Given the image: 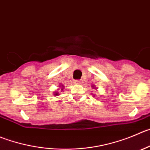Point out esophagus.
I'll return each mask as SVG.
<instances>
[{
	"instance_id": "34e87169",
	"label": "esophagus",
	"mask_w": 150,
	"mask_h": 150,
	"mask_svg": "<svg viewBox=\"0 0 150 150\" xmlns=\"http://www.w3.org/2000/svg\"><path fill=\"white\" fill-rule=\"evenodd\" d=\"M74 82H75V83H77V84H80V83H81V80H75Z\"/></svg>"
}]
</instances>
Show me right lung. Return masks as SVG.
<instances>
[{
	"mask_svg": "<svg viewBox=\"0 0 150 150\" xmlns=\"http://www.w3.org/2000/svg\"><path fill=\"white\" fill-rule=\"evenodd\" d=\"M62 87H63V86H62ZM58 92H56V93H54V96H58Z\"/></svg>",
	"mask_w": 150,
	"mask_h": 150,
	"instance_id": "right-lung-1",
	"label": "right lung"
}]
</instances>
